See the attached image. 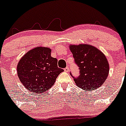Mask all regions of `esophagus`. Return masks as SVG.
<instances>
[{"mask_svg":"<svg viewBox=\"0 0 126 126\" xmlns=\"http://www.w3.org/2000/svg\"><path fill=\"white\" fill-rule=\"evenodd\" d=\"M69 70H70V68H69L68 67H66V68H65L64 69V71H65V72H68Z\"/></svg>","mask_w":126,"mask_h":126,"instance_id":"obj_1","label":"esophagus"}]
</instances>
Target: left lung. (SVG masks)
Returning <instances> with one entry per match:
<instances>
[{
    "label": "left lung",
    "mask_w": 126,
    "mask_h": 126,
    "mask_svg": "<svg viewBox=\"0 0 126 126\" xmlns=\"http://www.w3.org/2000/svg\"><path fill=\"white\" fill-rule=\"evenodd\" d=\"M69 48L80 71L79 77L73 76L76 86L92 91L103 85L109 71V62L104 54L96 47L84 43L70 45Z\"/></svg>",
    "instance_id": "obj_1"
}]
</instances>
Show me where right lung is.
I'll use <instances>...</instances> for the list:
<instances>
[{"instance_id": "add662e5", "label": "right lung", "mask_w": 126, "mask_h": 126, "mask_svg": "<svg viewBox=\"0 0 126 126\" xmlns=\"http://www.w3.org/2000/svg\"><path fill=\"white\" fill-rule=\"evenodd\" d=\"M48 47H37L22 57L17 67V75L25 88L40 94L51 88L64 70L58 67V60L51 56Z\"/></svg>"}]
</instances>
